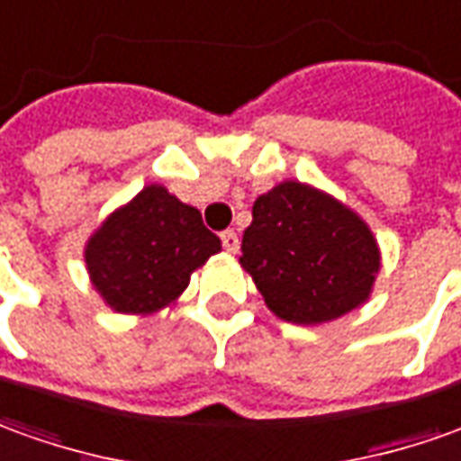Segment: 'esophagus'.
Here are the masks:
<instances>
[{"label":"esophagus","mask_w":461,"mask_h":461,"mask_svg":"<svg viewBox=\"0 0 461 461\" xmlns=\"http://www.w3.org/2000/svg\"><path fill=\"white\" fill-rule=\"evenodd\" d=\"M221 240H223V249L228 250V253H236V250L240 249V240H238L236 230H223V233H221Z\"/></svg>","instance_id":"1"}]
</instances>
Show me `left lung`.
<instances>
[{"instance_id":"8db88e82","label":"left lung","mask_w":461,"mask_h":461,"mask_svg":"<svg viewBox=\"0 0 461 461\" xmlns=\"http://www.w3.org/2000/svg\"><path fill=\"white\" fill-rule=\"evenodd\" d=\"M240 266L284 321L316 326L358 309L382 268L371 228L344 203L285 180L253 203Z\"/></svg>"}]
</instances>
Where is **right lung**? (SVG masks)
Here are the masks:
<instances>
[{"mask_svg":"<svg viewBox=\"0 0 461 461\" xmlns=\"http://www.w3.org/2000/svg\"><path fill=\"white\" fill-rule=\"evenodd\" d=\"M221 250L198 208L163 185H145L110 212L85 246L95 291L117 313L148 316L188 288L190 273Z\"/></svg>","mask_w":461,"mask_h":461,"instance_id":"add662e5","label":"right lung"}]
</instances>
